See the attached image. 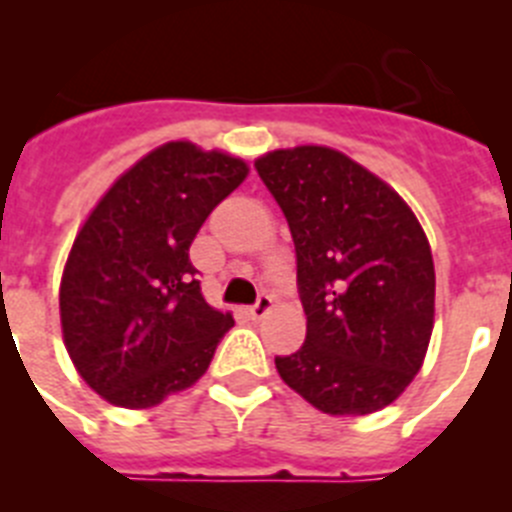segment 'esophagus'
Instances as JSON below:
<instances>
[{"label": "esophagus", "instance_id": "1", "mask_svg": "<svg viewBox=\"0 0 512 512\" xmlns=\"http://www.w3.org/2000/svg\"><path fill=\"white\" fill-rule=\"evenodd\" d=\"M271 307H274V300H271L269 295H261L259 302H256V305H253L248 312H251L253 320H259V318H264L266 312H271Z\"/></svg>", "mask_w": 512, "mask_h": 512}]
</instances>
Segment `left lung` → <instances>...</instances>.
<instances>
[{
	"instance_id": "8db88e82",
	"label": "left lung",
	"mask_w": 512,
	"mask_h": 512,
	"mask_svg": "<svg viewBox=\"0 0 512 512\" xmlns=\"http://www.w3.org/2000/svg\"><path fill=\"white\" fill-rule=\"evenodd\" d=\"M256 171L289 223L307 336L279 377L328 415H369L408 390L436 315L431 243L410 205L328 146L277 148Z\"/></svg>"
}]
</instances>
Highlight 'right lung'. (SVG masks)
<instances>
[{"mask_svg": "<svg viewBox=\"0 0 512 512\" xmlns=\"http://www.w3.org/2000/svg\"><path fill=\"white\" fill-rule=\"evenodd\" d=\"M248 164L192 140L135 161L94 205L63 266V346L110 405L156 408L207 372L233 315L202 297L189 246Z\"/></svg>", "mask_w": 512, "mask_h": 512, "instance_id": "add662e5", "label": "right lung"}]
</instances>
